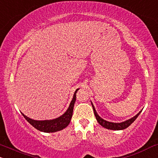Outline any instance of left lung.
<instances>
[{"label": "left lung", "mask_w": 158, "mask_h": 158, "mask_svg": "<svg viewBox=\"0 0 158 158\" xmlns=\"http://www.w3.org/2000/svg\"><path fill=\"white\" fill-rule=\"evenodd\" d=\"M91 104H92V107L93 109H94V114H95V116H96V120H97L98 123H99L101 126H102L104 128L108 129V130H124L128 127L129 126H130L132 123L134 122L135 120L138 118V115H140V113H141V111H140L139 113L137 114L136 115H135L134 117H132V118L128 119V120L123 121V122L121 123H114V122H110V121H107L106 120H104L103 118H102L99 115H98L97 112H96V109H95L94 104H93L92 102H91Z\"/></svg>", "instance_id": "8db88e82"}]
</instances>
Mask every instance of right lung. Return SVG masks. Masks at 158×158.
I'll return each mask as SVG.
<instances>
[{
	"label": "right lung",
	"mask_w": 158,
	"mask_h": 158,
	"mask_svg": "<svg viewBox=\"0 0 158 158\" xmlns=\"http://www.w3.org/2000/svg\"><path fill=\"white\" fill-rule=\"evenodd\" d=\"M79 90L78 88L76 90L75 93L73 94V97L72 98L71 103H70L69 107L68 110L64 114L58 118H56L54 119L51 120H43V121H37L34 120V119L30 118L25 115L23 113L22 115H23L26 121H28L30 124L32 125L37 130L41 131L43 132H55L57 131H60L65 128L70 123V121L71 120L72 115H73V110L74 104H75L76 98H77V93Z\"/></svg>",
	"instance_id": "add662e5"
}]
</instances>
